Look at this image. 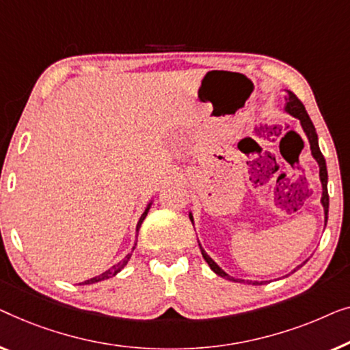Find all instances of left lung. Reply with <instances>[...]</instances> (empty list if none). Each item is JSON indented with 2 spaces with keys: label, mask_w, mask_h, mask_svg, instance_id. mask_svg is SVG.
Masks as SVG:
<instances>
[{
  "label": "left lung",
  "mask_w": 350,
  "mask_h": 350,
  "mask_svg": "<svg viewBox=\"0 0 350 350\" xmlns=\"http://www.w3.org/2000/svg\"><path fill=\"white\" fill-rule=\"evenodd\" d=\"M284 111L287 112L288 116H292V117H295V119L299 120V125H301L304 135H306L308 141H309V147H311V155L314 157V160H316L317 165H319V177H321V184H322V198H321V203H322V206H323L325 225H327V220H328V204H329L328 189H327V184H328V173H327V163H325V159H323V155H322V152H321V147H319V137H317L316 128H314L311 119H309V116H308L306 109H304L303 103L299 101L298 98H297V95H295V93L290 92V90H285V105H284ZM189 217H190V220H191V224H195V222H193V214H191V211L189 213ZM198 245H200V249H201V255H203V258L206 260V263L209 265L211 269H213V271H214L215 274L220 275V278H224V279L233 280V282H244V279H236V278H233V275H230L228 273H225L224 269L220 268L219 265L215 263L214 260L211 258L208 254H206V250H204L203 247H201L200 241H198ZM306 262H308V260H306ZM306 262H304V263H306ZM304 263L299 265V267H303ZM299 267L295 268L292 273L297 271V269H298ZM245 282L252 284V285H262V284H265V280H245Z\"/></svg>",
  "instance_id": "obj_1"
}]
</instances>
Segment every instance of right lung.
<instances>
[{
  "mask_svg": "<svg viewBox=\"0 0 350 350\" xmlns=\"http://www.w3.org/2000/svg\"><path fill=\"white\" fill-rule=\"evenodd\" d=\"M152 203H154V200H150L149 203H147L146 209H144V213H142V215H141V217H139V222H137V225H136V239H135V244H133V247H131L130 252H128V254L125 255V258H122L119 263H116V265H114V267H111L109 269H106L105 273L98 274V275H95V278H92V279H87V280H83V282H81V285H90V284H96V282H101V280H106V279H111V278H114L116 274H119V273L122 271V269H124V268L126 267V263L130 262V258H131V255H133V250L136 249V244H137V233H139V228H141V225H142V222H144V219H146L147 213H149V209H150Z\"/></svg>",
  "mask_w": 350,
  "mask_h": 350,
  "instance_id": "1",
  "label": "right lung"
}]
</instances>
